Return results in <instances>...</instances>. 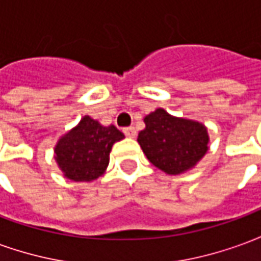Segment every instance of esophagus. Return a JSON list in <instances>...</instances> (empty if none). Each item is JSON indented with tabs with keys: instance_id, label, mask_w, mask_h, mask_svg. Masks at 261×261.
<instances>
[{
	"instance_id": "34e87169",
	"label": "esophagus",
	"mask_w": 261,
	"mask_h": 261,
	"mask_svg": "<svg viewBox=\"0 0 261 261\" xmlns=\"http://www.w3.org/2000/svg\"><path fill=\"white\" fill-rule=\"evenodd\" d=\"M123 131H124L125 136L130 137V138H134V137H136V134H137V131H136V128H134V127H125Z\"/></svg>"
}]
</instances>
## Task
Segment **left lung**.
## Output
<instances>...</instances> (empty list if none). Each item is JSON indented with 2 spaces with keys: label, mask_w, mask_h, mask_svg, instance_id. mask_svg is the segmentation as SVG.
<instances>
[{
  "label": "left lung",
  "mask_w": 261,
  "mask_h": 261,
  "mask_svg": "<svg viewBox=\"0 0 261 261\" xmlns=\"http://www.w3.org/2000/svg\"><path fill=\"white\" fill-rule=\"evenodd\" d=\"M138 142L148 161L168 175L190 169L208 151L207 128L197 121L177 119L158 109L144 119Z\"/></svg>",
  "instance_id": "left-lung-1"
}]
</instances>
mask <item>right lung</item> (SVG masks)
<instances>
[{
	"label": "right lung",
	"instance_id": "1",
	"mask_svg": "<svg viewBox=\"0 0 261 261\" xmlns=\"http://www.w3.org/2000/svg\"><path fill=\"white\" fill-rule=\"evenodd\" d=\"M124 134L114 125L103 127L85 116L65 134L56 147V161L65 177L74 181H91L102 175L109 165V153Z\"/></svg>",
	"mask_w": 261,
	"mask_h": 261
}]
</instances>
